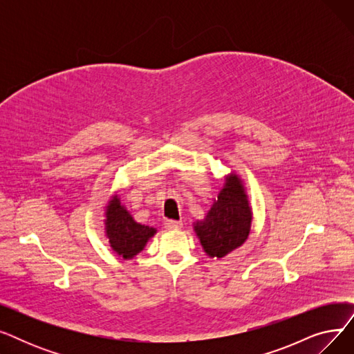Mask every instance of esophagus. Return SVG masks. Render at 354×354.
<instances>
[{"mask_svg": "<svg viewBox=\"0 0 354 354\" xmlns=\"http://www.w3.org/2000/svg\"><path fill=\"white\" fill-rule=\"evenodd\" d=\"M182 221H175V219H166L165 221V228L166 230H180L182 228Z\"/></svg>", "mask_w": 354, "mask_h": 354, "instance_id": "obj_1", "label": "esophagus"}]
</instances>
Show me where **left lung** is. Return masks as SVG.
I'll return each mask as SVG.
<instances>
[{"label": "left lung", "mask_w": 354, "mask_h": 354, "mask_svg": "<svg viewBox=\"0 0 354 354\" xmlns=\"http://www.w3.org/2000/svg\"><path fill=\"white\" fill-rule=\"evenodd\" d=\"M251 222L252 211L243 180L230 174L207 216L195 222L194 230L203 251L212 258H222L245 243Z\"/></svg>", "instance_id": "left-lung-1"}]
</instances>
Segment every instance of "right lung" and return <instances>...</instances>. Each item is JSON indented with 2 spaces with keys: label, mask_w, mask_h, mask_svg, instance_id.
I'll use <instances>...</instances> for the list:
<instances>
[{
  "label": "right lung",
  "mask_w": 354,
  "mask_h": 354,
  "mask_svg": "<svg viewBox=\"0 0 354 354\" xmlns=\"http://www.w3.org/2000/svg\"><path fill=\"white\" fill-rule=\"evenodd\" d=\"M104 215L109 244L111 250L118 255H122L124 259H130L138 255L145 248L149 238H152L156 234L155 228L136 222L122 205L118 195L109 201Z\"/></svg>",
  "instance_id": "obj_1"
}]
</instances>
